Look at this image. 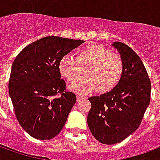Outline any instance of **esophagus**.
Returning a JSON list of instances; mask_svg holds the SVG:
<instances>
[{
	"mask_svg": "<svg viewBox=\"0 0 160 160\" xmlns=\"http://www.w3.org/2000/svg\"><path fill=\"white\" fill-rule=\"evenodd\" d=\"M86 97H83V96H80V95H78L77 96V101H80L82 100V99H85Z\"/></svg>",
	"mask_w": 160,
	"mask_h": 160,
	"instance_id": "34e87169",
	"label": "esophagus"
}]
</instances>
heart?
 Wrapping results in <instances>:
<instances>
[{
	"label": "heart",
	"mask_w": 160,
	"mask_h": 160,
	"mask_svg": "<svg viewBox=\"0 0 160 160\" xmlns=\"http://www.w3.org/2000/svg\"><path fill=\"white\" fill-rule=\"evenodd\" d=\"M123 61L107 47L91 44L75 53V58L63 56L59 69L65 79L74 82L86 69L87 75L71 86L77 93L87 94L98 89L107 92L118 86L123 73Z\"/></svg>",
	"instance_id": "obj_1"
}]
</instances>
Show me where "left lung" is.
Listing matches in <instances>:
<instances>
[{"instance_id": "8db88e82", "label": "left lung", "mask_w": 160, "mask_h": 160, "mask_svg": "<svg viewBox=\"0 0 160 160\" xmlns=\"http://www.w3.org/2000/svg\"><path fill=\"white\" fill-rule=\"evenodd\" d=\"M113 46L123 61L122 76L112 91L88 98V127L96 140L106 145L119 143L136 130L151 100V81L141 58L123 42Z\"/></svg>"}]
</instances>
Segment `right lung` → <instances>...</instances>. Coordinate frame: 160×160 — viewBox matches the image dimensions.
Wrapping results in <instances>:
<instances>
[{
	"mask_svg": "<svg viewBox=\"0 0 160 160\" xmlns=\"http://www.w3.org/2000/svg\"><path fill=\"white\" fill-rule=\"evenodd\" d=\"M83 40L49 36L30 43L12 65L8 92L20 126L38 140H49L66 123L76 96L61 79L60 61Z\"/></svg>",
	"mask_w": 160,
	"mask_h": 160,
	"instance_id": "obj_1",
	"label": "right lung"
}]
</instances>
